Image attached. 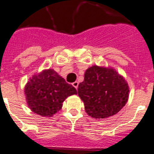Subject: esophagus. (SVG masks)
<instances>
[{"mask_svg": "<svg viewBox=\"0 0 154 154\" xmlns=\"http://www.w3.org/2000/svg\"><path fill=\"white\" fill-rule=\"evenodd\" d=\"M78 84H79V83H78V82H74L73 83H72V85H73V87H75L77 90V87H78Z\"/></svg>", "mask_w": 154, "mask_h": 154, "instance_id": "obj_1", "label": "esophagus"}]
</instances>
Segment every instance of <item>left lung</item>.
Returning <instances> with one entry per match:
<instances>
[{
	"label": "left lung",
	"instance_id": "obj_1",
	"mask_svg": "<svg viewBox=\"0 0 154 154\" xmlns=\"http://www.w3.org/2000/svg\"><path fill=\"white\" fill-rule=\"evenodd\" d=\"M77 93L89 116L105 119L117 114L125 106L129 87L114 69L94 65L86 69Z\"/></svg>",
	"mask_w": 154,
	"mask_h": 154
}]
</instances>
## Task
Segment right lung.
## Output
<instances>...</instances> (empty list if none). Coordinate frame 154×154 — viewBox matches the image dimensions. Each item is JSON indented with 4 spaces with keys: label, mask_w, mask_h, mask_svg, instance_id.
<instances>
[{
    "label": "right lung",
    "mask_w": 154,
    "mask_h": 154,
    "mask_svg": "<svg viewBox=\"0 0 154 154\" xmlns=\"http://www.w3.org/2000/svg\"><path fill=\"white\" fill-rule=\"evenodd\" d=\"M24 92L30 110L44 117L57 113L69 96L77 94V90L53 69H45L34 75Z\"/></svg>",
    "instance_id": "obj_1"
}]
</instances>
